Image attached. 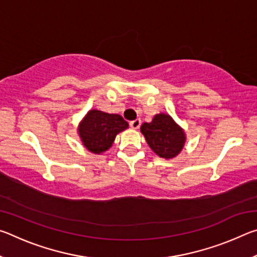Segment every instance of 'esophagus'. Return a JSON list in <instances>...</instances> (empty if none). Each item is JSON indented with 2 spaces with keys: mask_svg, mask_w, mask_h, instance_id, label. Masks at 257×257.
<instances>
[{
  "mask_svg": "<svg viewBox=\"0 0 257 257\" xmlns=\"http://www.w3.org/2000/svg\"><path fill=\"white\" fill-rule=\"evenodd\" d=\"M141 124H142V121L139 119H136L130 122V127H132L133 129H138L139 127H141Z\"/></svg>",
  "mask_w": 257,
  "mask_h": 257,
  "instance_id": "esophagus-1",
  "label": "esophagus"
}]
</instances>
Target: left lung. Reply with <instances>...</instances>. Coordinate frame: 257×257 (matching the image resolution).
<instances>
[{
  "mask_svg": "<svg viewBox=\"0 0 257 257\" xmlns=\"http://www.w3.org/2000/svg\"><path fill=\"white\" fill-rule=\"evenodd\" d=\"M141 132L152 151L165 160L176 158L186 142L184 130L165 113L156 114L152 122L143 123Z\"/></svg>",
  "mask_w": 257,
  "mask_h": 257,
  "instance_id": "obj_1",
  "label": "left lung"
}]
</instances>
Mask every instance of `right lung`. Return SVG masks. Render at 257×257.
I'll use <instances>...</instances> for the list:
<instances>
[{
  "instance_id": "obj_1",
  "label": "right lung",
  "mask_w": 257,
  "mask_h": 257,
  "mask_svg": "<svg viewBox=\"0 0 257 257\" xmlns=\"http://www.w3.org/2000/svg\"><path fill=\"white\" fill-rule=\"evenodd\" d=\"M128 127L127 121L119 114L90 110L79 123L78 134L87 150L101 154L112 146L116 135Z\"/></svg>"
}]
</instances>
